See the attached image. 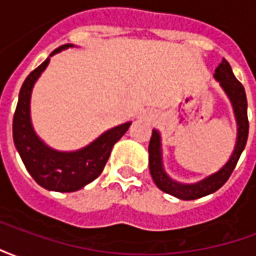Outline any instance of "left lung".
Listing matches in <instances>:
<instances>
[{
    "mask_svg": "<svg viewBox=\"0 0 256 256\" xmlns=\"http://www.w3.org/2000/svg\"><path fill=\"white\" fill-rule=\"evenodd\" d=\"M214 78L215 80L220 82L222 90L225 92L228 98L230 100L237 123V138L234 150L232 152L229 160L226 162L218 172L193 184L178 182L176 180H172L167 174L166 170H164V166H163L160 133L156 128L152 130V137H150V146H148L150 172V176H152V180L160 190L172 194L174 198H181V200H196V198H204L207 194L216 192L229 180L230 174L236 167L237 162L240 159L242 152L246 148V144H247L250 124H248L247 116L246 90L242 88V84L237 80L236 76L233 75L230 64L228 63L225 58L220 60V64L215 70Z\"/></svg>",
    "mask_w": 256,
    "mask_h": 256,
    "instance_id": "8db88e82",
    "label": "left lung"
}]
</instances>
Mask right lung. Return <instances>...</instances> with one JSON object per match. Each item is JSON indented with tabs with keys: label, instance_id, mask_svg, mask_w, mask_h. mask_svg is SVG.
<instances>
[{
	"label": "right lung",
	"instance_id": "obj_1",
	"mask_svg": "<svg viewBox=\"0 0 256 256\" xmlns=\"http://www.w3.org/2000/svg\"><path fill=\"white\" fill-rule=\"evenodd\" d=\"M68 48H74V45L66 44L54 49L49 58L26 78L14 115V142L27 172L42 188L54 192H75L94 181L106 166L114 145L122 138L132 124V122L118 124L76 150H53L38 137L31 122L32 88L46 70L50 58Z\"/></svg>",
	"mask_w": 256,
	"mask_h": 256
}]
</instances>
